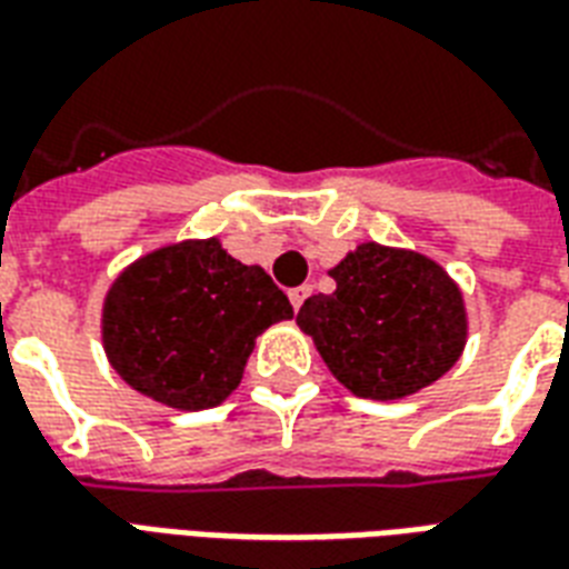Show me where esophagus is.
I'll list each match as a JSON object with an SVG mask.
<instances>
[{
	"instance_id": "1",
	"label": "esophagus",
	"mask_w": 569,
	"mask_h": 569,
	"mask_svg": "<svg viewBox=\"0 0 569 569\" xmlns=\"http://www.w3.org/2000/svg\"><path fill=\"white\" fill-rule=\"evenodd\" d=\"M309 290H311V288H293V290H290L288 297H290V306H293V311H300L302 300L309 297Z\"/></svg>"
}]
</instances>
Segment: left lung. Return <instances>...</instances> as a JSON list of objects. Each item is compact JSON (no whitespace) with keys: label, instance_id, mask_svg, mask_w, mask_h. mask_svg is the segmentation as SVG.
<instances>
[{"label":"left lung","instance_id":"left-lung-1","mask_svg":"<svg viewBox=\"0 0 569 569\" xmlns=\"http://www.w3.org/2000/svg\"><path fill=\"white\" fill-rule=\"evenodd\" d=\"M330 276L336 290L302 302L297 323L353 396L401 399L456 366L468 336L462 290L435 260L366 242Z\"/></svg>","mask_w":569,"mask_h":569}]
</instances>
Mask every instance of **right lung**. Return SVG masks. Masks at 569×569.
I'll return each instance as SVG.
<instances>
[{"instance_id": "obj_1", "label": "right lung", "mask_w": 569, "mask_h": 569, "mask_svg": "<svg viewBox=\"0 0 569 569\" xmlns=\"http://www.w3.org/2000/svg\"><path fill=\"white\" fill-rule=\"evenodd\" d=\"M293 306L260 267L219 239H191L140 258L107 290L101 332L110 366L149 399L203 411L237 390L260 332Z\"/></svg>"}]
</instances>
